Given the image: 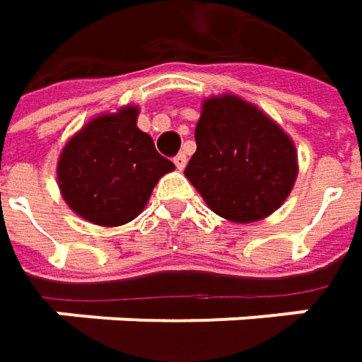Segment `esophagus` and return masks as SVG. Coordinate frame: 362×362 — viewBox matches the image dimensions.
Segmentation results:
<instances>
[{"label": "esophagus", "instance_id": "esophagus-1", "mask_svg": "<svg viewBox=\"0 0 362 362\" xmlns=\"http://www.w3.org/2000/svg\"><path fill=\"white\" fill-rule=\"evenodd\" d=\"M173 163L179 171H183V169H185V165H187V157H185L183 153H179V155H177V157L173 159Z\"/></svg>", "mask_w": 362, "mask_h": 362}]
</instances>
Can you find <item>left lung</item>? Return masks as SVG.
Listing matches in <instances>:
<instances>
[{
  "mask_svg": "<svg viewBox=\"0 0 362 362\" xmlns=\"http://www.w3.org/2000/svg\"><path fill=\"white\" fill-rule=\"evenodd\" d=\"M195 143L185 177L207 207L228 221L266 219L294 189L298 151L292 136L242 96L228 92L205 98Z\"/></svg>",
  "mask_w": 362,
  "mask_h": 362,
  "instance_id": "obj_1",
  "label": "left lung"
}]
</instances>
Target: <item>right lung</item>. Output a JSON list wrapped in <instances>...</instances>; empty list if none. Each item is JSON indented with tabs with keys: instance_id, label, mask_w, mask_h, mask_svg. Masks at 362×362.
I'll use <instances>...</instances> for the list:
<instances>
[{
	"instance_id": "obj_1",
	"label": "right lung",
	"mask_w": 362,
	"mask_h": 362,
	"mask_svg": "<svg viewBox=\"0 0 362 362\" xmlns=\"http://www.w3.org/2000/svg\"><path fill=\"white\" fill-rule=\"evenodd\" d=\"M136 119L134 105L96 115L68 139L58 157L64 202L94 226L119 228L141 216L160 177L175 169Z\"/></svg>"
}]
</instances>
